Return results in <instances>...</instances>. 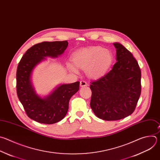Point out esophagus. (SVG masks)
Here are the masks:
<instances>
[{
  "label": "esophagus",
  "mask_w": 160,
  "mask_h": 160,
  "mask_svg": "<svg viewBox=\"0 0 160 160\" xmlns=\"http://www.w3.org/2000/svg\"><path fill=\"white\" fill-rule=\"evenodd\" d=\"M87 85H88V84L85 81H80V86L81 87H84V86H86Z\"/></svg>",
  "instance_id": "obj_1"
}]
</instances>
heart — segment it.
<instances>
[{
	"label": "heart",
	"mask_w": 160,
	"mask_h": 160,
	"mask_svg": "<svg viewBox=\"0 0 160 160\" xmlns=\"http://www.w3.org/2000/svg\"><path fill=\"white\" fill-rule=\"evenodd\" d=\"M71 63H68V68L77 73L78 68L85 70L91 78H99L104 76L110 69L113 55L111 52L101 47H90L75 52L72 56Z\"/></svg>",
	"instance_id": "1"
}]
</instances>
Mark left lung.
<instances>
[{
    "label": "left lung",
    "mask_w": 160,
    "mask_h": 160,
    "mask_svg": "<svg viewBox=\"0 0 160 160\" xmlns=\"http://www.w3.org/2000/svg\"><path fill=\"white\" fill-rule=\"evenodd\" d=\"M117 62L112 70L92 81L90 107L104 120H117L131 115L141 92V72L132 54L119 43H114Z\"/></svg>",
    "instance_id": "8db88e82"
}]
</instances>
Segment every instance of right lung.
Returning a JSON list of instances; mask_svg holds the SVG:
<instances>
[{"mask_svg": "<svg viewBox=\"0 0 160 160\" xmlns=\"http://www.w3.org/2000/svg\"><path fill=\"white\" fill-rule=\"evenodd\" d=\"M68 46V41L43 42L29 48L21 58L16 72V90L27 115L39 123L52 124L65 117L69 102L78 91L79 82L61 84L47 97L41 98L32 85L31 76L34 68L47 57H57Z\"/></svg>", "mask_w": 160, "mask_h": 160, "instance_id": "1", "label": "right lung"}]
</instances>
